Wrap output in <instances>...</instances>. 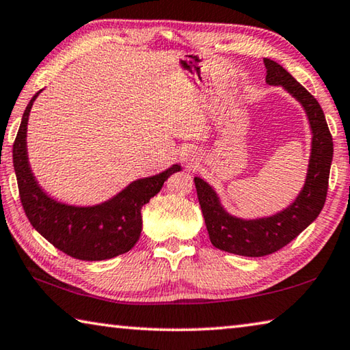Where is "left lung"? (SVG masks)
<instances>
[{"label": "left lung", "mask_w": 350, "mask_h": 350, "mask_svg": "<svg viewBox=\"0 0 350 350\" xmlns=\"http://www.w3.org/2000/svg\"><path fill=\"white\" fill-rule=\"evenodd\" d=\"M269 85H281L304 106L313 133L312 156L303 191L295 202L271 217L242 221L225 211L208 183L194 177L200 208L205 217L211 244L219 250L259 258L280 250L309 227L321 213L329 188V173L334 157V140L318 100L299 85L281 64L264 58Z\"/></svg>", "instance_id": "8db88e82"}]
</instances>
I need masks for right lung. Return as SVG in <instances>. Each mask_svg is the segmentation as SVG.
I'll return each instance as SVG.
<instances>
[{"mask_svg": "<svg viewBox=\"0 0 350 350\" xmlns=\"http://www.w3.org/2000/svg\"><path fill=\"white\" fill-rule=\"evenodd\" d=\"M38 94L23 114L12 148L20 200L29 222L55 248L75 259L103 260L129 252L142 232V206L161 191L163 182L180 167L174 165L161 174L135 180L116 198L97 206L80 208L55 202L41 191L27 162V118Z\"/></svg>", "mask_w": 350, "mask_h": 350, "instance_id": "add662e5", "label": "right lung"}]
</instances>
